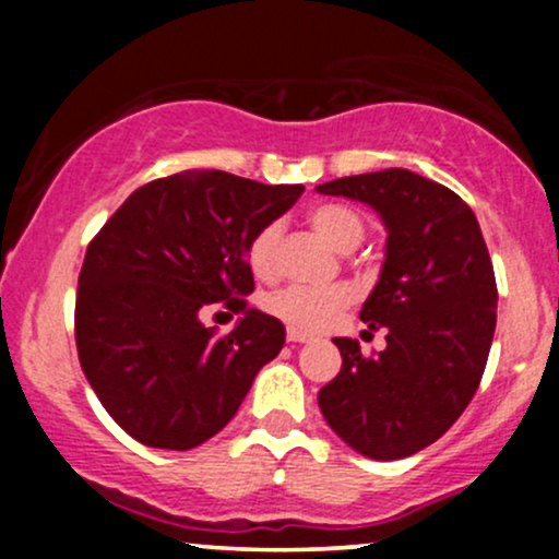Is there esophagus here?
Instances as JSON below:
<instances>
[{"mask_svg":"<svg viewBox=\"0 0 559 559\" xmlns=\"http://www.w3.org/2000/svg\"><path fill=\"white\" fill-rule=\"evenodd\" d=\"M286 338L292 344H301V342H310L312 333H307V331H301V329H288L286 331Z\"/></svg>","mask_w":559,"mask_h":559,"instance_id":"esophagus-1","label":"esophagus"}]
</instances>
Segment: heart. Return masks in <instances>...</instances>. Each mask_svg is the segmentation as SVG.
I'll return each mask as SVG.
<instances>
[{"mask_svg": "<svg viewBox=\"0 0 559 559\" xmlns=\"http://www.w3.org/2000/svg\"><path fill=\"white\" fill-rule=\"evenodd\" d=\"M310 226L325 243H331L336 252H352L360 247L365 239V221L360 213H355L346 204H318L307 215ZM278 243H281V226L271 223V226L260 228L252 243L247 249L249 271L258 278L267 281L278 273ZM355 294L349 286L333 284V286H288L284 292L273 294L267 299V310L278 316L286 323L297 325V329H325V325L336 320L344 307L352 305Z\"/></svg>", "mask_w": 559, "mask_h": 559, "instance_id": "heart-1", "label": "heart"}]
</instances>
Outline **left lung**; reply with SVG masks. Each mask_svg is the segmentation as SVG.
Instances as JSON below:
<instances>
[{
	"instance_id": "obj_1",
	"label": "left lung",
	"mask_w": 559,
	"mask_h": 559,
	"mask_svg": "<svg viewBox=\"0 0 559 559\" xmlns=\"http://www.w3.org/2000/svg\"><path fill=\"white\" fill-rule=\"evenodd\" d=\"M318 191L370 204L389 234L360 312L368 329H386V349L365 357L355 338H333L342 370L320 389V413L365 457H409L452 428L484 376L497 329L489 249L463 199L413 170L336 178Z\"/></svg>"
}]
</instances>
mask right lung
Returning <instances> with one entry per match:
<instances>
[{"label": "right lung", "instance_id": "1", "mask_svg": "<svg viewBox=\"0 0 559 559\" xmlns=\"http://www.w3.org/2000/svg\"><path fill=\"white\" fill-rule=\"evenodd\" d=\"M301 191L183 170L133 191L88 243L75 346L102 407L128 436L183 452L234 418L286 342L278 318L241 299L254 292L247 249ZM213 300L245 312L223 337L198 320Z\"/></svg>", "mask_w": 559, "mask_h": 559}]
</instances>
